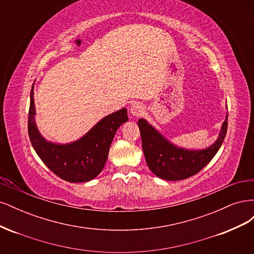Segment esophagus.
Returning <instances> with one entry per match:
<instances>
[{
	"label": "esophagus",
	"mask_w": 254,
	"mask_h": 254,
	"mask_svg": "<svg viewBox=\"0 0 254 254\" xmlns=\"http://www.w3.org/2000/svg\"><path fill=\"white\" fill-rule=\"evenodd\" d=\"M130 113H131V115L134 118H140L144 113V107L141 104H133L131 106V108H130Z\"/></svg>",
	"instance_id": "obj_1"
}]
</instances>
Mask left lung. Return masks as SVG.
Masks as SVG:
<instances>
[{"label": "left lung", "mask_w": 254, "mask_h": 254, "mask_svg": "<svg viewBox=\"0 0 254 254\" xmlns=\"http://www.w3.org/2000/svg\"><path fill=\"white\" fill-rule=\"evenodd\" d=\"M137 126L140 128L143 152L149 170L161 179L176 181L196 175L216 155L226 137L228 113L216 142L202 150L177 147L143 119L137 121Z\"/></svg>", "instance_id": "1"}]
</instances>
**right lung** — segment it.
I'll list each match as a JSON object with an SVG mask.
<instances>
[{
	"mask_svg": "<svg viewBox=\"0 0 254 254\" xmlns=\"http://www.w3.org/2000/svg\"><path fill=\"white\" fill-rule=\"evenodd\" d=\"M34 86L30 91L28 135L42 162L59 178L68 182H87L103 171L110 145L119 127L128 121L127 109L123 108L99 121L78 141L54 144L44 140L35 123Z\"/></svg>",
	"mask_w": 254,
	"mask_h": 254,
	"instance_id": "1",
	"label": "right lung"
}]
</instances>
